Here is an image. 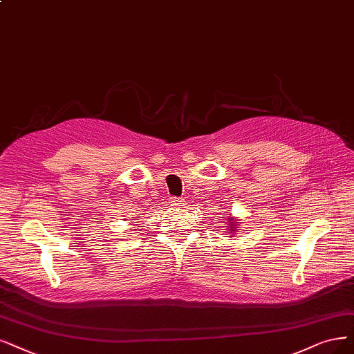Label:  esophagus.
Listing matches in <instances>:
<instances>
[{"mask_svg":"<svg viewBox=\"0 0 354 354\" xmlns=\"http://www.w3.org/2000/svg\"><path fill=\"white\" fill-rule=\"evenodd\" d=\"M170 205L172 207H180V204H182V200H179V198H170Z\"/></svg>","mask_w":354,"mask_h":354,"instance_id":"obj_1","label":"esophagus"}]
</instances>
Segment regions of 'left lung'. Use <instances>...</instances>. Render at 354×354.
Segmentation results:
<instances>
[{
	"label": "left lung",
	"mask_w": 354,
	"mask_h": 354,
	"mask_svg": "<svg viewBox=\"0 0 354 354\" xmlns=\"http://www.w3.org/2000/svg\"><path fill=\"white\" fill-rule=\"evenodd\" d=\"M225 223H227V225H229V226H226V227H227V230H229V233H230V234H234V232H238V230H239V229H238V226H236V225L239 223V220H238V218H234L233 216L227 217Z\"/></svg>",
	"instance_id": "8db88e82"
}]
</instances>
